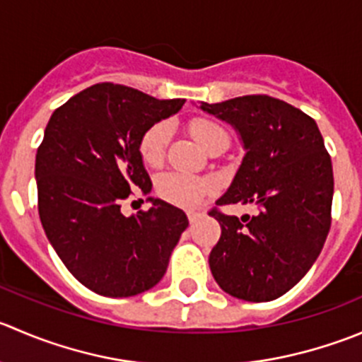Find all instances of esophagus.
<instances>
[{
	"label": "esophagus",
	"mask_w": 362,
	"mask_h": 362,
	"mask_svg": "<svg viewBox=\"0 0 362 362\" xmlns=\"http://www.w3.org/2000/svg\"><path fill=\"white\" fill-rule=\"evenodd\" d=\"M202 216H203L202 212H189V214H187V217H189V223H191V224H194L196 221H198V219H202Z\"/></svg>",
	"instance_id": "esophagus-1"
}]
</instances>
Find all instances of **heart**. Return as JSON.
I'll return each instance as SVG.
<instances>
[{"mask_svg": "<svg viewBox=\"0 0 362 362\" xmlns=\"http://www.w3.org/2000/svg\"><path fill=\"white\" fill-rule=\"evenodd\" d=\"M196 141L210 152L216 145H228V132L217 122L206 118H196L189 125ZM170 141V125L166 122H157L143 132L139 139V157L146 166H160L166 156V146ZM156 191L164 202L182 209H194L205 198L217 191V184L212 178L196 177V175L168 171L157 177Z\"/></svg>", "mask_w": 362, "mask_h": 362, "instance_id": "obj_1", "label": "heart"}]
</instances>
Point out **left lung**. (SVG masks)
<instances>
[{"instance_id":"8db88e82","label":"left lung","mask_w":362,"mask_h":362,"mask_svg":"<svg viewBox=\"0 0 362 362\" xmlns=\"http://www.w3.org/2000/svg\"><path fill=\"white\" fill-rule=\"evenodd\" d=\"M199 107L228 122L245 150L216 205L259 209L240 219L210 210L221 224L210 270L231 297L269 303L293 288L324 247L334 192L331 156L317 122L285 100L244 95Z\"/></svg>"}]
</instances>
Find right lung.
Segmentation results:
<instances>
[{"label":"right lung","mask_w":362,"mask_h":362,"mask_svg":"<svg viewBox=\"0 0 362 362\" xmlns=\"http://www.w3.org/2000/svg\"><path fill=\"white\" fill-rule=\"evenodd\" d=\"M184 103L99 83L49 118L35 159L42 226L70 274L99 296L131 297L156 286L189 226L180 209L157 198L136 216L120 210L131 194L152 191L139 157L143 132Z\"/></svg>","instance_id":"obj_1"}]
</instances>
